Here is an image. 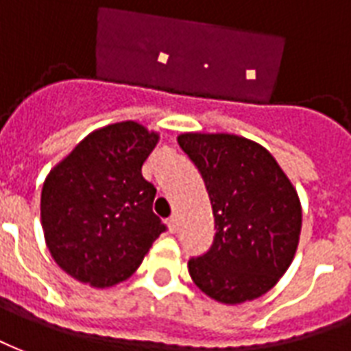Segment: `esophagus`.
Masks as SVG:
<instances>
[{
	"instance_id": "34e87169",
	"label": "esophagus",
	"mask_w": 351,
	"mask_h": 351,
	"mask_svg": "<svg viewBox=\"0 0 351 351\" xmlns=\"http://www.w3.org/2000/svg\"><path fill=\"white\" fill-rule=\"evenodd\" d=\"M168 230L172 232V234H176L179 230V222H178V217H170L168 219Z\"/></svg>"
}]
</instances>
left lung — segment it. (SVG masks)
I'll return each mask as SVG.
<instances>
[{
	"instance_id": "1",
	"label": "left lung",
	"mask_w": 351,
	"mask_h": 351,
	"mask_svg": "<svg viewBox=\"0 0 351 351\" xmlns=\"http://www.w3.org/2000/svg\"><path fill=\"white\" fill-rule=\"evenodd\" d=\"M178 142L204 178L217 230L211 249L189 260L194 284L226 305L260 298L295 256L298 191L269 151L252 140L185 132Z\"/></svg>"
}]
</instances>
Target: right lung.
Instances as JSON below:
<instances>
[{
	"label": "right lung",
	"instance_id": "obj_1",
	"mask_svg": "<svg viewBox=\"0 0 351 351\" xmlns=\"http://www.w3.org/2000/svg\"><path fill=\"white\" fill-rule=\"evenodd\" d=\"M158 132L136 121L93 130L48 173L40 193L46 247L80 282L108 288L140 267L166 226L142 166Z\"/></svg>",
	"mask_w": 351,
	"mask_h": 351
}]
</instances>
